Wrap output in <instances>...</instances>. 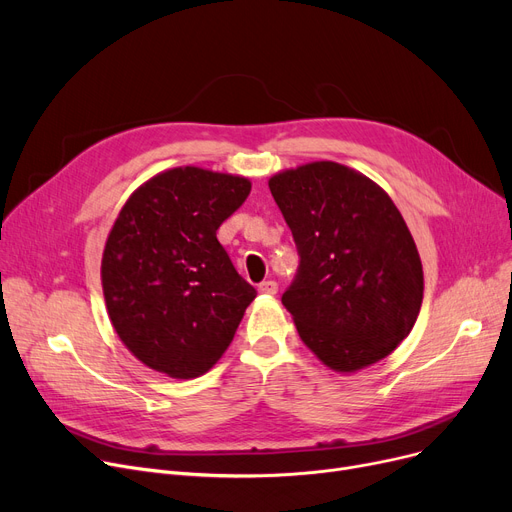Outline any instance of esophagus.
I'll use <instances>...</instances> for the list:
<instances>
[{
    "label": "esophagus",
    "mask_w": 512,
    "mask_h": 512,
    "mask_svg": "<svg viewBox=\"0 0 512 512\" xmlns=\"http://www.w3.org/2000/svg\"><path fill=\"white\" fill-rule=\"evenodd\" d=\"M257 290H259L261 294H276V292H278V282L265 280V282H261V284L257 286Z\"/></svg>",
    "instance_id": "1"
}]
</instances>
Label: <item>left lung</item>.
<instances>
[{
    "instance_id": "1",
    "label": "left lung",
    "mask_w": 512,
    "mask_h": 512,
    "mask_svg": "<svg viewBox=\"0 0 512 512\" xmlns=\"http://www.w3.org/2000/svg\"><path fill=\"white\" fill-rule=\"evenodd\" d=\"M270 191L299 251L282 303L301 340L336 371L388 357L423 299L421 259L392 199L336 161L276 174Z\"/></svg>"
}]
</instances>
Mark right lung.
Listing matches in <instances>:
<instances>
[{
    "label": "right lung",
    "instance_id": "right-lung-1",
    "mask_svg": "<svg viewBox=\"0 0 512 512\" xmlns=\"http://www.w3.org/2000/svg\"><path fill=\"white\" fill-rule=\"evenodd\" d=\"M249 193L247 178L186 166L157 174L122 207L101 282L114 330L147 367L197 378L230 346L257 290L215 232Z\"/></svg>",
    "mask_w": 512,
    "mask_h": 512
}]
</instances>
